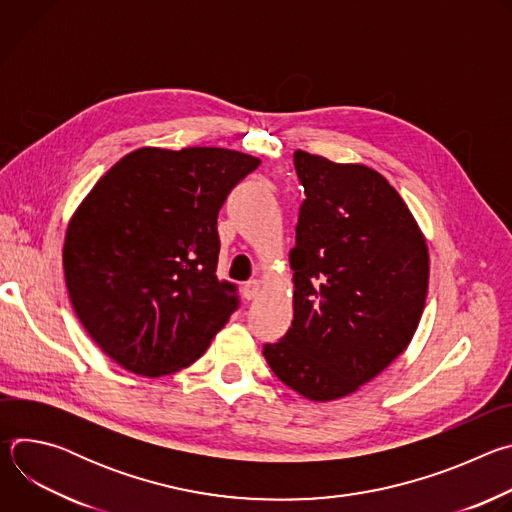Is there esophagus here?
I'll return each mask as SVG.
<instances>
[{"mask_svg":"<svg viewBox=\"0 0 512 512\" xmlns=\"http://www.w3.org/2000/svg\"><path fill=\"white\" fill-rule=\"evenodd\" d=\"M259 294H261V283H259L257 279H251V281H247V283H245V287H243V296H245L247 300H255Z\"/></svg>","mask_w":512,"mask_h":512,"instance_id":"34e87169","label":"esophagus"}]
</instances>
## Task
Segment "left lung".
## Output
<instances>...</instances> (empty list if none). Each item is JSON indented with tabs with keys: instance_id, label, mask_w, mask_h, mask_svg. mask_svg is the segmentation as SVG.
I'll return each mask as SVG.
<instances>
[{
	"instance_id": "8db88e82",
	"label": "left lung",
	"mask_w": 512,
	"mask_h": 512,
	"mask_svg": "<svg viewBox=\"0 0 512 512\" xmlns=\"http://www.w3.org/2000/svg\"><path fill=\"white\" fill-rule=\"evenodd\" d=\"M304 186L294 269V320L263 356L310 401L373 381L409 346L423 314L429 255L399 192L369 166L298 150Z\"/></svg>"
}]
</instances>
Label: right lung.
<instances>
[{"label":"right lung","instance_id":"1","mask_svg":"<svg viewBox=\"0 0 512 512\" xmlns=\"http://www.w3.org/2000/svg\"><path fill=\"white\" fill-rule=\"evenodd\" d=\"M261 160L225 148H141L121 158L72 214L64 279L81 324L123 369L172 375L239 308L216 277V218Z\"/></svg>","mask_w":512,"mask_h":512}]
</instances>
